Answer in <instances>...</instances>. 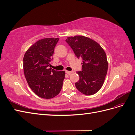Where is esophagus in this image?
Segmentation results:
<instances>
[{"label":"esophagus","instance_id":"esophagus-1","mask_svg":"<svg viewBox=\"0 0 135 135\" xmlns=\"http://www.w3.org/2000/svg\"><path fill=\"white\" fill-rule=\"evenodd\" d=\"M65 72H66V74H69V75H70V74H71V73H74V71H68V70H66L65 71Z\"/></svg>","mask_w":135,"mask_h":135}]
</instances>
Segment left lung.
I'll list each match as a JSON object with an SVG mask.
<instances>
[{
  "label": "left lung",
  "instance_id": "obj_1",
  "mask_svg": "<svg viewBox=\"0 0 135 135\" xmlns=\"http://www.w3.org/2000/svg\"><path fill=\"white\" fill-rule=\"evenodd\" d=\"M66 42L82 60L81 71L76 72L79 79L75 83L76 88L86 95L97 93L103 86L108 68L103 48L95 40L81 35L68 37Z\"/></svg>",
  "mask_w": 135,
  "mask_h": 135
}]
</instances>
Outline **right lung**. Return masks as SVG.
I'll return each instance as SVG.
<instances>
[{"mask_svg": "<svg viewBox=\"0 0 135 135\" xmlns=\"http://www.w3.org/2000/svg\"><path fill=\"white\" fill-rule=\"evenodd\" d=\"M59 40L40 39L28 49L23 57V71L27 82L31 90L43 99L55 97L62 87L65 72L49 68Z\"/></svg>", "mask_w": 135, "mask_h": 135, "instance_id": "right-lung-1", "label": "right lung"}]
</instances>
